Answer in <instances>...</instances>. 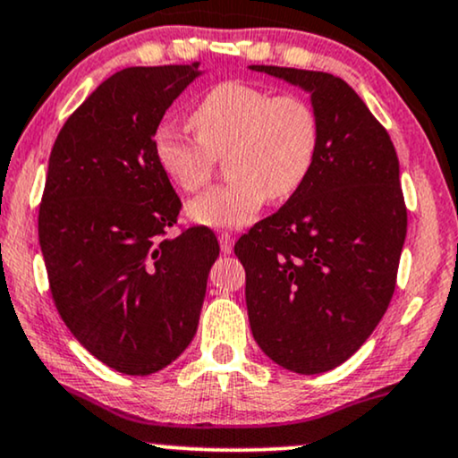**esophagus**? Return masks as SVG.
Listing matches in <instances>:
<instances>
[{
  "label": "esophagus",
  "mask_w": 458,
  "mask_h": 458,
  "mask_svg": "<svg viewBox=\"0 0 458 458\" xmlns=\"http://www.w3.org/2000/svg\"><path fill=\"white\" fill-rule=\"evenodd\" d=\"M219 247H222V253H233L234 249V236L230 233L219 234Z\"/></svg>",
  "instance_id": "34e87169"
}]
</instances>
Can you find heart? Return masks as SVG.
<instances>
[{
    "label": "heart",
    "instance_id": "b5f03b06",
    "mask_svg": "<svg viewBox=\"0 0 458 458\" xmlns=\"http://www.w3.org/2000/svg\"><path fill=\"white\" fill-rule=\"evenodd\" d=\"M196 137L169 126L154 135V158L183 192L209 183L225 160L230 182L188 205V217L207 228H242L266 200H285L302 188L319 152V114L298 92H279L230 80L205 92L190 114Z\"/></svg>",
    "mask_w": 458,
    "mask_h": 458
}]
</instances>
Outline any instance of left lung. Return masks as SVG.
<instances>
[{
	"instance_id": "1",
	"label": "left lung",
	"mask_w": 458,
	"mask_h": 458,
	"mask_svg": "<svg viewBox=\"0 0 458 458\" xmlns=\"http://www.w3.org/2000/svg\"><path fill=\"white\" fill-rule=\"evenodd\" d=\"M310 92L319 152L302 188L234 245L253 338L298 374L344 363L395 292L408 209L389 132L338 75L251 65Z\"/></svg>"
}]
</instances>
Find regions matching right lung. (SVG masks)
Masks as SVG:
<instances>
[{
	"instance_id": "obj_1",
	"label": "right lung",
	"mask_w": 458,
	"mask_h": 458,
	"mask_svg": "<svg viewBox=\"0 0 458 458\" xmlns=\"http://www.w3.org/2000/svg\"><path fill=\"white\" fill-rule=\"evenodd\" d=\"M199 65L109 75L50 152L38 233L52 300L78 343L115 372L148 376L182 355L219 256L207 225L166 239L182 200L152 149Z\"/></svg>"
}]
</instances>
